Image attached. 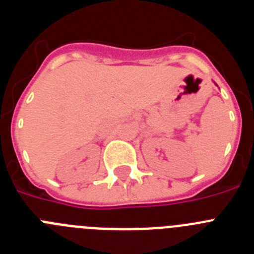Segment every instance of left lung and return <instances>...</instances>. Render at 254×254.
Masks as SVG:
<instances>
[{
  "label": "left lung",
  "instance_id": "obj_1",
  "mask_svg": "<svg viewBox=\"0 0 254 254\" xmlns=\"http://www.w3.org/2000/svg\"><path fill=\"white\" fill-rule=\"evenodd\" d=\"M215 85H216V84H215ZM216 86H217V85H216Z\"/></svg>",
  "mask_w": 254,
  "mask_h": 254
}]
</instances>
